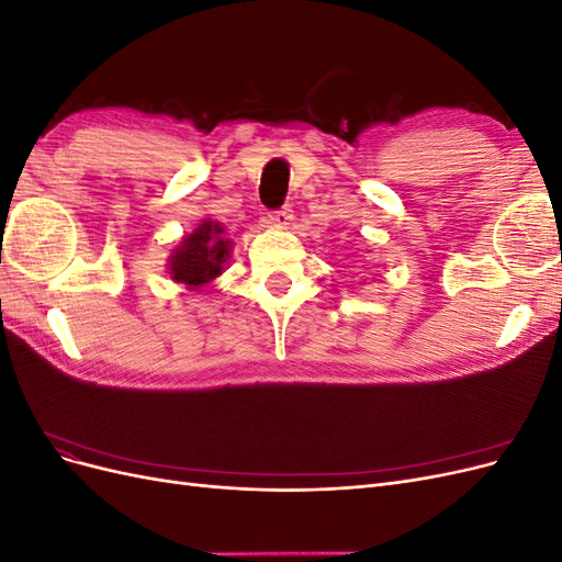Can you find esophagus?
Segmentation results:
<instances>
[{
    "instance_id": "obj_1",
    "label": "esophagus",
    "mask_w": 562,
    "mask_h": 562,
    "mask_svg": "<svg viewBox=\"0 0 562 562\" xmlns=\"http://www.w3.org/2000/svg\"><path fill=\"white\" fill-rule=\"evenodd\" d=\"M267 225L274 227V229H288L293 225V211L291 209H283L277 213H269L267 215Z\"/></svg>"
}]
</instances>
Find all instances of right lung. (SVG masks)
Returning a JSON list of instances; mask_svg holds the SVG:
<instances>
[{"label": "right lung", "instance_id": "right-lung-1", "mask_svg": "<svg viewBox=\"0 0 562 562\" xmlns=\"http://www.w3.org/2000/svg\"><path fill=\"white\" fill-rule=\"evenodd\" d=\"M229 258L232 239H227V229L206 217L173 248L168 258V277L190 291H199L223 274Z\"/></svg>", "mask_w": 562, "mask_h": 562}]
</instances>
